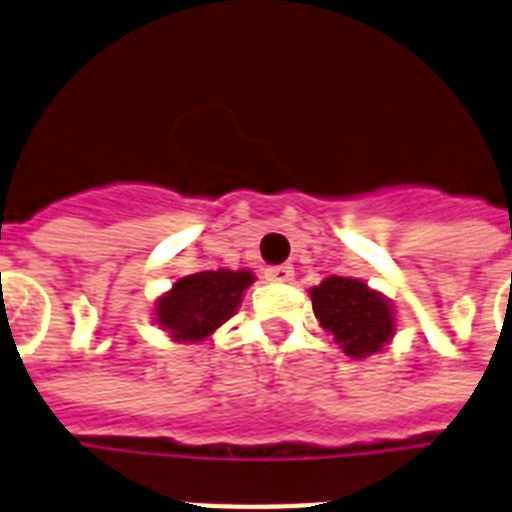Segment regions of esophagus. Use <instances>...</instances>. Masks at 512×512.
Wrapping results in <instances>:
<instances>
[{"instance_id": "1", "label": "esophagus", "mask_w": 512, "mask_h": 512, "mask_svg": "<svg viewBox=\"0 0 512 512\" xmlns=\"http://www.w3.org/2000/svg\"><path fill=\"white\" fill-rule=\"evenodd\" d=\"M264 274H266V280H269V282H290L295 277L293 266H290V264L269 266V269H266Z\"/></svg>"}]
</instances>
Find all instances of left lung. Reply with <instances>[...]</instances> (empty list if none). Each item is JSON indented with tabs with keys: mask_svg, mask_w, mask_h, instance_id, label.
I'll return each instance as SVG.
<instances>
[{
	"mask_svg": "<svg viewBox=\"0 0 512 512\" xmlns=\"http://www.w3.org/2000/svg\"><path fill=\"white\" fill-rule=\"evenodd\" d=\"M311 306L350 358H369L395 337V308L358 277H327L308 290Z\"/></svg>",
	"mask_w": 512,
	"mask_h": 512,
	"instance_id": "left-lung-1",
	"label": "left lung"
}]
</instances>
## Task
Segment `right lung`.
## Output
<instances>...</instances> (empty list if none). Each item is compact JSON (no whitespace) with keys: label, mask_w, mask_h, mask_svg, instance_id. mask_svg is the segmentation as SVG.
<instances>
[{"label":"right lung","mask_w":512,"mask_h":512,"mask_svg":"<svg viewBox=\"0 0 512 512\" xmlns=\"http://www.w3.org/2000/svg\"><path fill=\"white\" fill-rule=\"evenodd\" d=\"M253 280L248 269H209L180 277L172 290L156 298L154 322L175 342H204L235 316Z\"/></svg>","instance_id":"right-lung-1"}]
</instances>
